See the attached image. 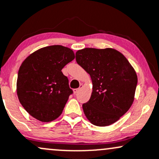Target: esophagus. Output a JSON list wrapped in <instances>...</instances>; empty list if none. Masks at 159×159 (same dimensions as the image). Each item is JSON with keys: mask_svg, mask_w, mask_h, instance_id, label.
Returning <instances> with one entry per match:
<instances>
[{"mask_svg": "<svg viewBox=\"0 0 159 159\" xmlns=\"http://www.w3.org/2000/svg\"><path fill=\"white\" fill-rule=\"evenodd\" d=\"M82 85H80V88H76V89H74V90H73V92H74V93L75 94H76L77 93H78V91H79L80 90H81V88H82Z\"/></svg>", "mask_w": 159, "mask_h": 159, "instance_id": "esophagus-1", "label": "esophagus"}]
</instances>
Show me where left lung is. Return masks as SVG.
Listing matches in <instances>:
<instances>
[{
    "instance_id": "1",
    "label": "left lung",
    "mask_w": 159,
    "mask_h": 159,
    "mask_svg": "<svg viewBox=\"0 0 159 159\" xmlns=\"http://www.w3.org/2000/svg\"><path fill=\"white\" fill-rule=\"evenodd\" d=\"M76 62L88 73L93 92L82 105L90 123L105 127L118 121L134 102L137 76L123 54L112 48H84L76 52Z\"/></svg>"
}]
</instances>
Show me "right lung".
<instances>
[{"label":"right lung","mask_w":159,"mask_h":159,"mask_svg":"<svg viewBox=\"0 0 159 159\" xmlns=\"http://www.w3.org/2000/svg\"><path fill=\"white\" fill-rule=\"evenodd\" d=\"M74 59L71 49L53 45L39 49L23 61L18 71L16 91L29 115L49 122L62 114L73 93L62 69Z\"/></svg>","instance_id":"right-lung-1"}]
</instances>
